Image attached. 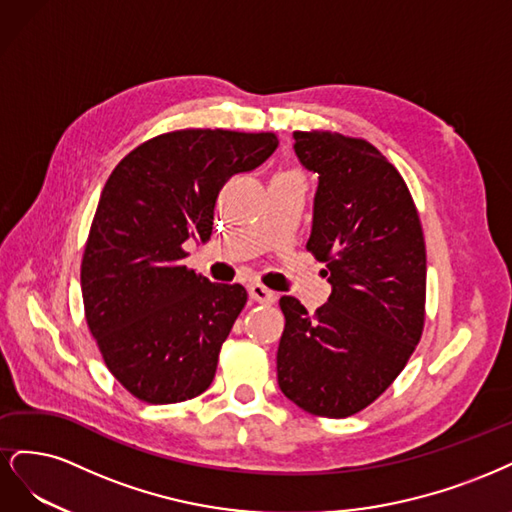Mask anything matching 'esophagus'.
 <instances>
[{"label": "esophagus", "instance_id": "34e87169", "mask_svg": "<svg viewBox=\"0 0 512 512\" xmlns=\"http://www.w3.org/2000/svg\"><path fill=\"white\" fill-rule=\"evenodd\" d=\"M249 295H251V300H255L259 304H274L276 302V293L266 289L263 285H259V283H253L249 287Z\"/></svg>", "mask_w": 512, "mask_h": 512}]
</instances>
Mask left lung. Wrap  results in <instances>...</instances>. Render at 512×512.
<instances>
[{
  "mask_svg": "<svg viewBox=\"0 0 512 512\" xmlns=\"http://www.w3.org/2000/svg\"><path fill=\"white\" fill-rule=\"evenodd\" d=\"M319 178L306 249L323 261L327 302L315 315L283 295L278 387L310 415L344 419L398 376L423 332L425 242L400 172L361 138L293 131Z\"/></svg>",
  "mask_w": 512,
  "mask_h": 512,
  "instance_id": "left-lung-1",
  "label": "left lung"
}]
</instances>
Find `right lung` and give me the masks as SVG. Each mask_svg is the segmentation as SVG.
Listing matches in <instances>:
<instances>
[{
  "instance_id": "add662e5",
  "label": "right lung",
  "mask_w": 512,
  "mask_h": 512,
  "mask_svg": "<svg viewBox=\"0 0 512 512\" xmlns=\"http://www.w3.org/2000/svg\"><path fill=\"white\" fill-rule=\"evenodd\" d=\"M276 146L270 131L180 129L134 148L106 180L82 255V302L108 370L138 400L176 404L210 387L246 289L189 270L183 244L210 240L223 185Z\"/></svg>"
}]
</instances>
